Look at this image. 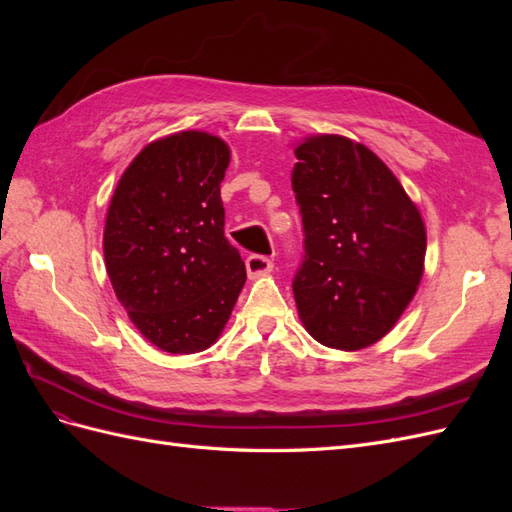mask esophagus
I'll list each match as a JSON object with an SVG mask.
<instances>
[{
	"mask_svg": "<svg viewBox=\"0 0 512 512\" xmlns=\"http://www.w3.org/2000/svg\"><path fill=\"white\" fill-rule=\"evenodd\" d=\"M245 269H247V275H250V277H260V275H267V273L273 271V262L267 256L252 254L250 258L245 260Z\"/></svg>",
	"mask_w": 512,
	"mask_h": 512,
	"instance_id": "obj_1",
	"label": "esophagus"
}]
</instances>
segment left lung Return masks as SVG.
I'll list each match as a JSON object with an SVG mask.
<instances>
[{"label": "left lung", "instance_id": "1", "mask_svg": "<svg viewBox=\"0 0 512 512\" xmlns=\"http://www.w3.org/2000/svg\"><path fill=\"white\" fill-rule=\"evenodd\" d=\"M294 156L305 232L292 284L299 318L322 346L363 350L414 299L425 271V222L393 170L363 143L316 134Z\"/></svg>", "mask_w": 512, "mask_h": 512}]
</instances>
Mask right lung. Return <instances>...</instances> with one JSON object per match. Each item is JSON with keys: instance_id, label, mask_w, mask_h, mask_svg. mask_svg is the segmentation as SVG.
<instances>
[{"instance_id": "right-lung-1", "label": "right lung", "mask_w": 512, "mask_h": 512, "mask_svg": "<svg viewBox=\"0 0 512 512\" xmlns=\"http://www.w3.org/2000/svg\"><path fill=\"white\" fill-rule=\"evenodd\" d=\"M230 147L200 130L143 147L123 170L104 224V262L119 303L145 339L170 354L220 339L245 284L224 237L220 183Z\"/></svg>"}]
</instances>
